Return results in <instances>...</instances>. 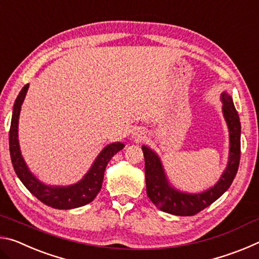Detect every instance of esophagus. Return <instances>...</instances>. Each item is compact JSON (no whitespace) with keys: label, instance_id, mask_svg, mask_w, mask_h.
I'll use <instances>...</instances> for the list:
<instances>
[{"label":"esophagus","instance_id":"34e87169","mask_svg":"<svg viewBox=\"0 0 259 259\" xmlns=\"http://www.w3.org/2000/svg\"><path fill=\"white\" fill-rule=\"evenodd\" d=\"M138 133H139V134H138V137H139V136H142L143 133H142V131H138Z\"/></svg>","mask_w":259,"mask_h":259}]
</instances>
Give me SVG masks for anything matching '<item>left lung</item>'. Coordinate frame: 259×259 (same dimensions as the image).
<instances>
[{
	"label": "left lung",
	"mask_w": 259,
	"mask_h": 259,
	"mask_svg": "<svg viewBox=\"0 0 259 259\" xmlns=\"http://www.w3.org/2000/svg\"><path fill=\"white\" fill-rule=\"evenodd\" d=\"M221 100L223 103V115L230 136L229 161L218 182L208 190L199 193H188L172 186L166 177L160 156L148 146H142L145 157L147 196L162 211L176 216H193L221 198L233 182L240 163L241 123L230 94L226 91L222 93Z\"/></svg>",
	"instance_id": "1"
}]
</instances>
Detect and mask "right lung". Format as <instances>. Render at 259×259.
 <instances>
[{
    "instance_id": "right-lung-1",
    "label": "right lung",
    "mask_w": 259,
    "mask_h": 259,
    "mask_svg": "<svg viewBox=\"0 0 259 259\" xmlns=\"http://www.w3.org/2000/svg\"><path fill=\"white\" fill-rule=\"evenodd\" d=\"M28 88L29 84H26L16 99L14 111H12L10 133H9L10 156L17 176L34 196H36L41 202L49 205V207L67 210L90 203L96 198V195L98 194L100 188H102L104 172L109 160L125 145L123 143L115 142L105 146L96 157L94 163L91 164L87 174L75 184L67 186H57L48 185V184L41 182L30 171L28 165L26 164L24 157L21 155L18 139L20 109Z\"/></svg>"
}]
</instances>
